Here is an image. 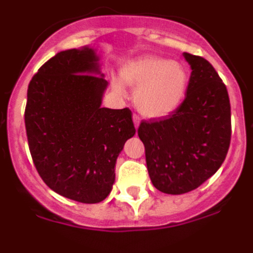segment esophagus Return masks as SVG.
Masks as SVG:
<instances>
[{"label":"esophagus","mask_w":253,"mask_h":253,"mask_svg":"<svg viewBox=\"0 0 253 253\" xmlns=\"http://www.w3.org/2000/svg\"><path fill=\"white\" fill-rule=\"evenodd\" d=\"M133 122H134V126H135V128H138V126H139V123H140L139 115H137V114H133Z\"/></svg>","instance_id":"obj_1"}]
</instances>
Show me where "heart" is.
<instances>
[{
  "label": "heart",
  "mask_w": 253,
  "mask_h": 253,
  "mask_svg": "<svg viewBox=\"0 0 253 253\" xmlns=\"http://www.w3.org/2000/svg\"><path fill=\"white\" fill-rule=\"evenodd\" d=\"M122 81L135 88L134 102L147 116H163L182 102L189 84L186 67L158 57H143L128 62L122 68ZM119 92H124L120 84Z\"/></svg>",
  "instance_id": "obj_1"
}]
</instances>
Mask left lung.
<instances>
[{"label":"left lung","instance_id":"1","mask_svg":"<svg viewBox=\"0 0 253 253\" xmlns=\"http://www.w3.org/2000/svg\"><path fill=\"white\" fill-rule=\"evenodd\" d=\"M191 67L184 101L169 115L143 120L152 184L165 194L198 189L218 171L231 144V104L222 78L205 58L184 53Z\"/></svg>","mask_w":253,"mask_h":253}]
</instances>
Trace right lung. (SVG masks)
<instances>
[{"instance_id": "1", "label": "right lung", "mask_w": 253, "mask_h": 253, "mask_svg": "<svg viewBox=\"0 0 253 253\" xmlns=\"http://www.w3.org/2000/svg\"><path fill=\"white\" fill-rule=\"evenodd\" d=\"M92 48L60 51L38 69L28 87L25 128L42 180L59 195L84 204L113 189L116 158L135 134L128 107H101L107 81Z\"/></svg>"}]
</instances>
